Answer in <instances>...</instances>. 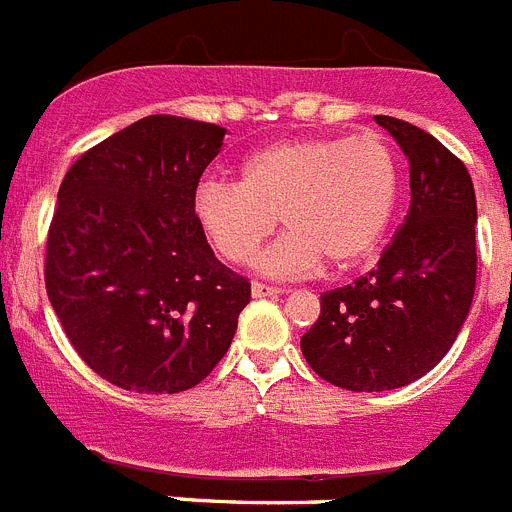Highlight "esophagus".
Returning a JSON list of instances; mask_svg holds the SVG:
<instances>
[{"instance_id": "34e87169", "label": "esophagus", "mask_w": 512, "mask_h": 512, "mask_svg": "<svg viewBox=\"0 0 512 512\" xmlns=\"http://www.w3.org/2000/svg\"><path fill=\"white\" fill-rule=\"evenodd\" d=\"M251 295L256 297V300H261V297H277V295H282V289L269 287V284H261V282H253L251 284Z\"/></svg>"}]
</instances>
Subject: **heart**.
Returning <instances> with one entry per match:
<instances>
[{
    "instance_id": "obj_1",
    "label": "heart",
    "mask_w": 512,
    "mask_h": 512,
    "mask_svg": "<svg viewBox=\"0 0 512 512\" xmlns=\"http://www.w3.org/2000/svg\"><path fill=\"white\" fill-rule=\"evenodd\" d=\"M400 166L377 133L289 138L243 158L241 182L202 179L197 228L225 261L243 264L282 217L287 233L253 261L271 279H302L325 261L348 269L382 241L395 212Z\"/></svg>"
}]
</instances>
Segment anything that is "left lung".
I'll return each mask as SVG.
<instances>
[{"mask_svg":"<svg viewBox=\"0 0 512 512\" xmlns=\"http://www.w3.org/2000/svg\"><path fill=\"white\" fill-rule=\"evenodd\" d=\"M410 164V210L377 269L320 295L300 338L312 372L351 392L397 390L449 354L477 282V197L467 166L433 135L377 115Z\"/></svg>","mask_w":512,"mask_h":512,"instance_id":"8db88e82","label":"left lung"}]
</instances>
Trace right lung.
<instances>
[{
  "label": "right lung",
  "mask_w": 512,
  "mask_h": 512,
  "mask_svg": "<svg viewBox=\"0 0 512 512\" xmlns=\"http://www.w3.org/2000/svg\"><path fill=\"white\" fill-rule=\"evenodd\" d=\"M228 130L151 115L63 176L45 289L71 346L122 390L174 395L225 356L251 284L220 264L192 215Z\"/></svg>",
  "instance_id": "right-lung-1"
}]
</instances>
